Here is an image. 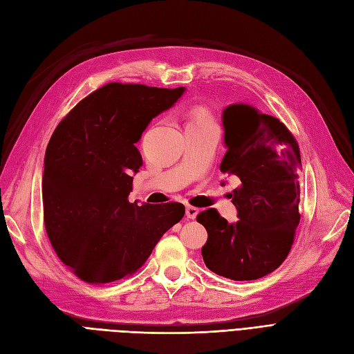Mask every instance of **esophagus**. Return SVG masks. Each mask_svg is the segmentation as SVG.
<instances>
[{"mask_svg": "<svg viewBox=\"0 0 354 354\" xmlns=\"http://www.w3.org/2000/svg\"><path fill=\"white\" fill-rule=\"evenodd\" d=\"M185 214H187V218L194 220L196 216H197V214H198V209H197V207H194V206H187Z\"/></svg>", "mask_w": 354, "mask_h": 354, "instance_id": "esophagus-1", "label": "esophagus"}]
</instances>
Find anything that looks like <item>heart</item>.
<instances>
[{
	"instance_id": "heart-1",
	"label": "heart",
	"mask_w": 354,
	"mask_h": 354,
	"mask_svg": "<svg viewBox=\"0 0 354 354\" xmlns=\"http://www.w3.org/2000/svg\"><path fill=\"white\" fill-rule=\"evenodd\" d=\"M198 122H212V120L209 118L206 112L203 111H196L192 116V120H189L188 124H198Z\"/></svg>"
}]
</instances>
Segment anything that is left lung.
<instances>
[{
    "label": "left lung",
    "mask_w": 354,
    "mask_h": 354,
    "mask_svg": "<svg viewBox=\"0 0 354 354\" xmlns=\"http://www.w3.org/2000/svg\"><path fill=\"white\" fill-rule=\"evenodd\" d=\"M223 124L227 151L220 170L241 179L232 201L239 220L229 224L215 207L198 214L207 232L202 256L216 275L259 279L283 263L295 242L301 220V151L278 118L251 106H229Z\"/></svg>",
    "instance_id": "obj_1"
}]
</instances>
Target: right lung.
<instances>
[{
    "label": "right lung",
    "instance_id": "right-lung-1",
    "mask_svg": "<svg viewBox=\"0 0 354 354\" xmlns=\"http://www.w3.org/2000/svg\"><path fill=\"white\" fill-rule=\"evenodd\" d=\"M183 93L184 86L106 84L53 131L41 180L44 227L59 260L85 283L133 275L184 216L183 203L129 202L131 175L142 166L134 143Z\"/></svg>",
    "mask_w": 354,
    "mask_h": 354
}]
</instances>
